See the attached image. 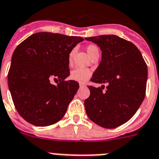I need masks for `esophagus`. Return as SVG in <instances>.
Listing matches in <instances>:
<instances>
[{
    "label": "esophagus",
    "mask_w": 159,
    "mask_h": 159,
    "mask_svg": "<svg viewBox=\"0 0 159 159\" xmlns=\"http://www.w3.org/2000/svg\"><path fill=\"white\" fill-rule=\"evenodd\" d=\"M79 86H80V88H84V87H86V84L80 83Z\"/></svg>",
    "instance_id": "esophagus-1"
}]
</instances>
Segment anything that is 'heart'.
Here are the masks:
<instances>
[{
	"label": "heart",
	"mask_w": 159,
	"mask_h": 159,
	"mask_svg": "<svg viewBox=\"0 0 159 159\" xmlns=\"http://www.w3.org/2000/svg\"><path fill=\"white\" fill-rule=\"evenodd\" d=\"M86 52H87L88 55L90 57H92L94 55L98 53V48L94 44H89L86 46ZM75 53V49H72L69 53L68 56V62L69 65L73 64V56ZM92 75V72L90 69H86V68L82 67H77L74 69L73 71L70 73V77L74 81L79 82H86Z\"/></svg>",
	"instance_id": "1"
}]
</instances>
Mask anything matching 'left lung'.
I'll use <instances>...</instances> for the list:
<instances>
[{
  "label": "left lung",
  "mask_w": 159,
  "mask_h": 159,
  "mask_svg": "<svg viewBox=\"0 0 159 159\" xmlns=\"http://www.w3.org/2000/svg\"><path fill=\"white\" fill-rule=\"evenodd\" d=\"M97 43L102 61L90 81L107 83L89 86L90 94L85 100L88 117L106 129H114L129 121L143 102L148 69L141 52L133 43L109 34L86 38Z\"/></svg>",
  "instance_id": "8db88e82"
}]
</instances>
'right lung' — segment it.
Instances as JSON below:
<instances>
[{
  "mask_svg": "<svg viewBox=\"0 0 159 159\" xmlns=\"http://www.w3.org/2000/svg\"><path fill=\"white\" fill-rule=\"evenodd\" d=\"M82 37L39 32L14 50L8 85L16 110L28 123L44 127L63 118L79 84L69 76L68 56ZM57 81V86L50 80Z\"/></svg>",
  "mask_w": 159,
  "mask_h": 159,
  "instance_id": "obj_1",
  "label": "right lung"
}]
</instances>
